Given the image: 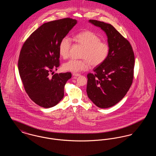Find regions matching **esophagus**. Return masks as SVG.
<instances>
[{
	"mask_svg": "<svg viewBox=\"0 0 156 156\" xmlns=\"http://www.w3.org/2000/svg\"><path fill=\"white\" fill-rule=\"evenodd\" d=\"M73 75L74 76H81V74H76V73H73Z\"/></svg>",
	"mask_w": 156,
	"mask_h": 156,
	"instance_id": "esophagus-1",
	"label": "esophagus"
}]
</instances>
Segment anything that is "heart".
I'll return each mask as SVG.
<instances>
[{
    "label": "heart",
    "mask_w": 156,
    "mask_h": 156,
    "mask_svg": "<svg viewBox=\"0 0 156 156\" xmlns=\"http://www.w3.org/2000/svg\"><path fill=\"white\" fill-rule=\"evenodd\" d=\"M75 40L83 47L81 55L82 59H71L64 63V70L72 73L86 71L89 66L98 67L101 65L108 57L109 47L108 44L101 41V38L90 31H85L75 36ZM71 39L68 36L63 37L59 42V55L66 59L69 57L71 47Z\"/></svg>",
    "instance_id": "b5f03b06"
}]
</instances>
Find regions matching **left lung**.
Returning <instances> with one entry per match:
<instances>
[{"instance_id":"1","label":"left lung","mask_w":156,"mask_h":156,"mask_svg":"<svg viewBox=\"0 0 156 156\" xmlns=\"http://www.w3.org/2000/svg\"><path fill=\"white\" fill-rule=\"evenodd\" d=\"M108 36L109 52L104 62L87 75L88 97L101 108H110L126 95L133 80L134 55L129 41L111 24L89 20Z\"/></svg>"}]
</instances>
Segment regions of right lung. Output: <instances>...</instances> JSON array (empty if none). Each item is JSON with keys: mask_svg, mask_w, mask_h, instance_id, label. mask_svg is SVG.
I'll return each instance as SVG.
<instances>
[{"mask_svg": "<svg viewBox=\"0 0 156 156\" xmlns=\"http://www.w3.org/2000/svg\"><path fill=\"white\" fill-rule=\"evenodd\" d=\"M71 18L45 23L23 45L18 61L20 76L30 99L44 108H51L63 98L71 73L49 74L59 66V42L76 24Z\"/></svg>", "mask_w": 156, "mask_h": 156, "instance_id": "add662e5", "label": "right lung"}]
</instances>
